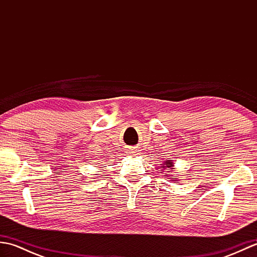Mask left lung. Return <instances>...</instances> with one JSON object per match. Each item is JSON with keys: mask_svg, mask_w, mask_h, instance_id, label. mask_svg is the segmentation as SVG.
Segmentation results:
<instances>
[{"mask_svg": "<svg viewBox=\"0 0 257 257\" xmlns=\"http://www.w3.org/2000/svg\"><path fill=\"white\" fill-rule=\"evenodd\" d=\"M161 168L163 169V170H167L166 172H168V173L171 172L172 169H173V162H172L171 160H167V161L161 166ZM163 170H161V171H163ZM165 177H168V176H165ZM171 179L176 180L177 178H171Z\"/></svg>", "mask_w": 257, "mask_h": 257, "instance_id": "8db88e82", "label": "left lung"}]
</instances>
